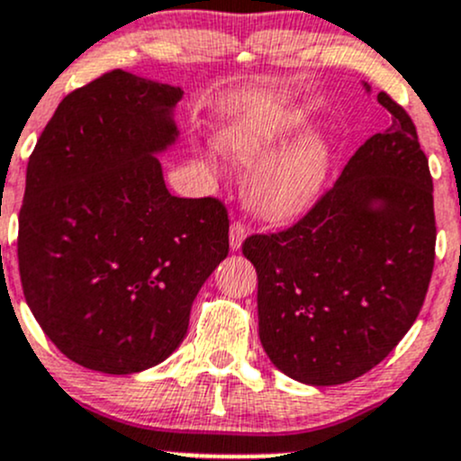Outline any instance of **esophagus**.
I'll return each mask as SVG.
<instances>
[{"instance_id": "esophagus-1", "label": "esophagus", "mask_w": 461, "mask_h": 461, "mask_svg": "<svg viewBox=\"0 0 461 461\" xmlns=\"http://www.w3.org/2000/svg\"><path fill=\"white\" fill-rule=\"evenodd\" d=\"M246 226L241 224V221H232L230 224V235H229V241H230V250H240L241 244H244L246 240Z\"/></svg>"}]
</instances>
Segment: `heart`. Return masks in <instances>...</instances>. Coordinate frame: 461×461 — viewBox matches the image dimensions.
I'll return each instance as SVG.
<instances>
[{
    "label": "heart",
    "instance_id": "b5f03b06",
    "mask_svg": "<svg viewBox=\"0 0 461 461\" xmlns=\"http://www.w3.org/2000/svg\"><path fill=\"white\" fill-rule=\"evenodd\" d=\"M305 107L255 113L221 131L220 147L240 165H259L246 182V204L266 221H288L308 211L328 182L334 147L310 127ZM287 144L289 147L285 148Z\"/></svg>",
    "mask_w": 461,
    "mask_h": 461
}]
</instances>
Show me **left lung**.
I'll return each mask as SVG.
<instances>
[{"label":"left lung","mask_w":461,"mask_h":461,"mask_svg":"<svg viewBox=\"0 0 461 461\" xmlns=\"http://www.w3.org/2000/svg\"><path fill=\"white\" fill-rule=\"evenodd\" d=\"M378 103L389 127L349 158L314 209L241 246L257 270L264 351L312 387L375 367L418 319L433 272L429 160L409 113L384 92Z\"/></svg>","instance_id":"left-lung-1"}]
</instances>
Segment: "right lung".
Wrapping results in <instances>:
<instances>
[{
	"mask_svg": "<svg viewBox=\"0 0 461 461\" xmlns=\"http://www.w3.org/2000/svg\"><path fill=\"white\" fill-rule=\"evenodd\" d=\"M182 87L112 70L68 94L37 140L19 211V275L48 339L81 367L130 375L180 348L229 255L212 197L171 195Z\"/></svg>",
	"mask_w": 461,
	"mask_h": 461,
	"instance_id": "obj_1",
	"label": "right lung"
}]
</instances>
